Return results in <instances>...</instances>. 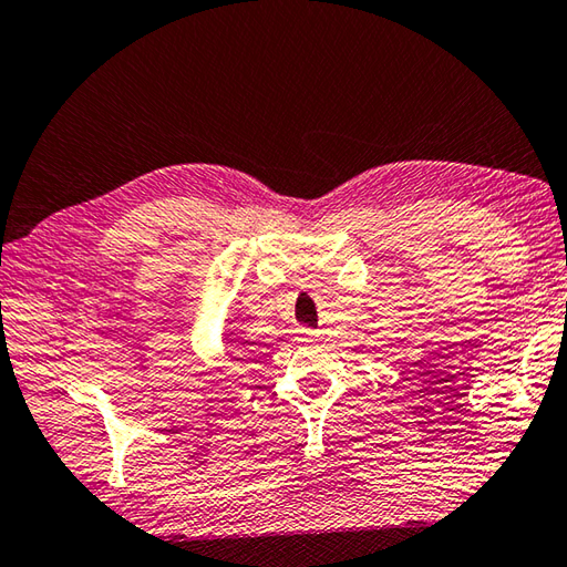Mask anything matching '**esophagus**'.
<instances>
[{
	"label": "esophagus",
	"instance_id": "obj_1",
	"mask_svg": "<svg viewBox=\"0 0 567 567\" xmlns=\"http://www.w3.org/2000/svg\"><path fill=\"white\" fill-rule=\"evenodd\" d=\"M299 337H302V339H315V337H317V331H315V329H307V327H302V329H299Z\"/></svg>",
	"mask_w": 567,
	"mask_h": 567
}]
</instances>
